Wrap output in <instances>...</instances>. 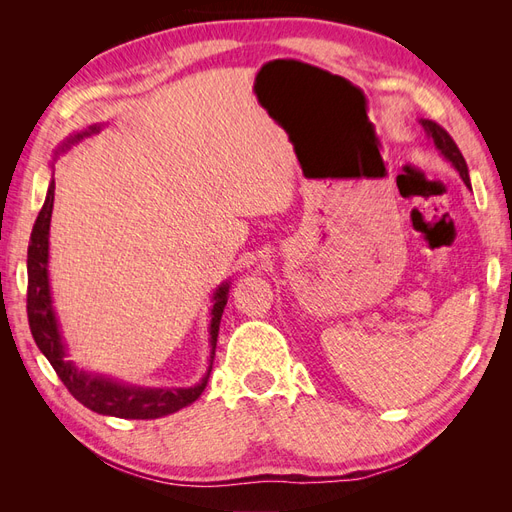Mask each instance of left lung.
Instances as JSON below:
<instances>
[{
	"label": "left lung",
	"mask_w": 512,
	"mask_h": 512,
	"mask_svg": "<svg viewBox=\"0 0 512 512\" xmlns=\"http://www.w3.org/2000/svg\"><path fill=\"white\" fill-rule=\"evenodd\" d=\"M421 126L425 128L427 136L431 138L433 145H436V149L442 153V156L457 168V173H459V177L463 179V183H466L468 188L472 190L470 175H468V164H466V160H463L461 151H459V147L455 145L451 134H448L442 126H438V123L431 121V119H421Z\"/></svg>",
	"instance_id": "1"
}]
</instances>
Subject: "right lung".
Returning <instances> with one entry per match:
<instances>
[{
    "label": "right lung",
    "mask_w": 512,
    "mask_h": 512,
    "mask_svg": "<svg viewBox=\"0 0 512 512\" xmlns=\"http://www.w3.org/2000/svg\"><path fill=\"white\" fill-rule=\"evenodd\" d=\"M102 123H94L85 132L70 136L61 145L59 151H66L70 145L79 143L81 138L98 134ZM55 200V181L51 179L46 200L38 213L32 239L27 247V318L29 329L36 339L40 352L49 359L53 369L57 371L59 380L66 384V389L72 393L76 401L89 410L106 416L117 418H160L173 414L200 397L205 391L215 344H218L220 320L228 301V282L218 286L213 292V307H211V327H209V342H211V363L205 378L190 389H151V386H134L126 382H117L100 374H89L85 369H79L72 361H66V344L59 331V322L53 309L51 286H49V228H51V213Z\"/></svg>",
    "instance_id": "add662e5"
}]
</instances>
